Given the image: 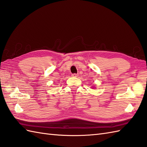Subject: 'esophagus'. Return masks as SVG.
<instances>
[{
    "label": "esophagus",
    "instance_id": "obj_1",
    "mask_svg": "<svg viewBox=\"0 0 147 147\" xmlns=\"http://www.w3.org/2000/svg\"><path fill=\"white\" fill-rule=\"evenodd\" d=\"M78 76V74H76V73H74V74H72V76L73 77H77Z\"/></svg>",
    "mask_w": 147,
    "mask_h": 147
}]
</instances>
